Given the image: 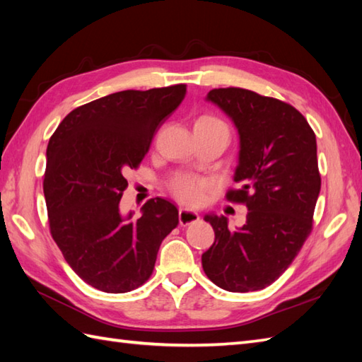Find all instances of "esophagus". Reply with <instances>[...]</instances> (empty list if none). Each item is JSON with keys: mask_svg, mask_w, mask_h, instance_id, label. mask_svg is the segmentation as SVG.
<instances>
[{"mask_svg": "<svg viewBox=\"0 0 362 362\" xmlns=\"http://www.w3.org/2000/svg\"><path fill=\"white\" fill-rule=\"evenodd\" d=\"M197 221H199L197 211L188 210V209H180L179 210V222H180V226L194 224V222H197Z\"/></svg>", "mask_w": 362, "mask_h": 362, "instance_id": "34e87169", "label": "esophagus"}]
</instances>
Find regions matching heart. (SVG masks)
<instances>
[{"instance_id": "b5f03b06", "label": "heart", "mask_w": 362, "mask_h": 362, "mask_svg": "<svg viewBox=\"0 0 362 362\" xmlns=\"http://www.w3.org/2000/svg\"><path fill=\"white\" fill-rule=\"evenodd\" d=\"M196 124L206 127H227L224 122L218 119L216 117H211V115H204V117L196 121ZM171 189L174 196L183 204L197 205L204 201L206 189H209V183L193 175H183L173 182Z\"/></svg>"}]
</instances>
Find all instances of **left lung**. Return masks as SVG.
I'll return each mask as SVG.
<instances>
[{
	"label": "left lung",
	"instance_id": "left-lung-1",
	"mask_svg": "<svg viewBox=\"0 0 362 362\" xmlns=\"http://www.w3.org/2000/svg\"><path fill=\"white\" fill-rule=\"evenodd\" d=\"M206 101L218 105L240 135V152L227 199L247 206L245 224L228 228L226 216L210 213L214 243L202 267L230 292L263 289L286 271L311 233L320 193L316 135L294 107L244 88H214Z\"/></svg>",
	"mask_w": 362,
	"mask_h": 362
}]
</instances>
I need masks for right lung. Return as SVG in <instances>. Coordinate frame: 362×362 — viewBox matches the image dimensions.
<instances>
[{
	"label": "right lung",
	"instance_id": "right-lung-1",
	"mask_svg": "<svg viewBox=\"0 0 362 362\" xmlns=\"http://www.w3.org/2000/svg\"><path fill=\"white\" fill-rule=\"evenodd\" d=\"M187 95V86L124 90L74 109L46 149L43 193L49 230L64 258L99 291L122 294L149 279L179 210L156 197L141 216H122L126 173L138 168L153 134Z\"/></svg>",
	"mask_w": 362,
	"mask_h": 362
}]
</instances>
